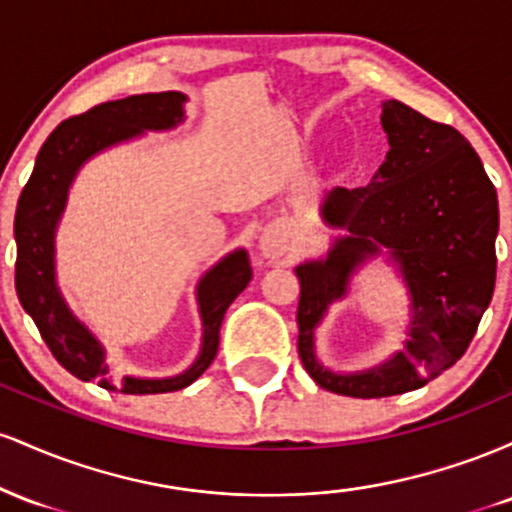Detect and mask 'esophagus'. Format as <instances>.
<instances>
[{
    "label": "esophagus",
    "instance_id": "obj_1",
    "mask_svg": "<svg viewBox=\"0 0 512 512\" xmlns=\"http://www.w3.org/2000/svg\"><path fill=\"white\" fill-rule=\"evenodd\" d=\"M289 250V236L281 226H269L260 236V252L264 257H279Z\"/></svg>",
    "mask_w": 512,
    "mask_h": 512
}]
</instances>
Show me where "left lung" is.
<instances>
[{"mask_svg": "<svg viewBox=\"0 0 512 512\" xmlns=\"http://www.w3.org/2000/svg\"><path fill=\"white\" fill-rule=\"evenodd\" d=\"M383 127L390 151L378 180L334 187L325 199V221L349 236L325 262L296 269L303 368L322 390L361 399L402 395L455 366L496 286L498 197L477 151L455 127L399 101L383 103ZM378 247L393 250L415 301L408 351L368 374H330L316 363L312 330L355 264Z\"/></svg>", "mask_w": 512, "mask_h": 512, "instance_id": "8db88e82", "label": "left lung"}]
</instances>
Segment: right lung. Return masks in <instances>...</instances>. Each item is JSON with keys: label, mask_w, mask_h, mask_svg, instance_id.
<instances>
[{"label": "right lung", "mask_w": 512, "mask_h": 512, "mask_svg": "<svg viewBox=\"0 0 512 512\" xmlns=\"http://www.w3.org/2000/svg\"><path fill=\"white\" fill-rule=\"evenodd\" d=\"M182 101L178 91L142 93L122 101L93 105L86 113L60 122L45 139L35 158V168L21 190L16 207V293L28 315L33 317L40 337L52 356L74 378L91 383L101 380L103 387L115 390L103 363V349L96 339L64 305L55 286V223L60 219L67 199L69 182L81 163L105 146L134 137L142 129H166L182 120ZM252 279V267L245 250L233 252L216 264L199 284V313L204 322L202 354L187 373L166 380L122 378L117 390L125 395H158V392L182 390L195 383L214 361L219 351V330L226 308Z\"/></svg>", "instance_id": "obj_1"}]
</instances>
